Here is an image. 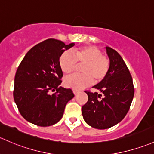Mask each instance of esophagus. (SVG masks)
<instances>
[{
	"mask_svg": "<svg viewBox=\"0 0 154 154\" xmlns=\"http://www.w3.org/2000/svg\"><path fill=\"white\" fill-rule=\"evenodd\" d=\"M73 93L74 94H77L79 93V91H77V90H73Z\"/></svg>",
	"mask_w": 154,
	"mask_h": 154,
	"instance_id": "34e87169",
	"label": "esophagus"
}]
</instances>
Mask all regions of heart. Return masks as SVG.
Masks as SVG:
<instances>
[{
  "label": "heart",
  "instance_id": "obj_1",
  "mask_svg": "<svg viewBox=\"0 0 154 154\" xmlns=\"http://www.w3.org/2000/svg\"><path fill=\"white\" fill-rule=\"evenodd\" d=\"M60 66L65 74H71L77 64L84 65L81 72L83 74L72 75L66 77L64 84L68 88L80 90L95 82L103 81L110 69V61L103 55L101 51L94 46H85L66 51L60 57Z\"/></svg>",
  "mask_w": 154,
  "mask_h": 154
}]
</instances>
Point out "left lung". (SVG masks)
Returning <instances> with one entry per match:
<instances>
[{"label": "left lung", "instance_id": "1", "mask_svg": "<svg viewBox=\"0 0 154 154\" xmlns=\"http://www.w3.org/2000/svg\"><path fill=\"white\" fill-rule=\"evenodd\" d=\"M110 69L106 78L93 86L103 94L85 91L88 102L82 107L87 124L97 129L115 125L127 114L134 95L132 77L122 57L116 50L106 46ZM101 100H100V99Z\"/></svg>", "mask_w": 154, "mask_h": 154}]
</instances>
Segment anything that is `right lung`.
<instances>
[{
	"label": "right lung",
	"instance_id": "1",
	"mask_svg": "<svg viewBox=\"0 0 154 154\" xmlns=\"http://www.w3.org/2000/svg\"><path fill=\"white\" fill-rule=\"evenodd\" d=\"M74 46L48 39L31 48L19 65L13 96L19 112L28 122L46 127L63 117L65 107L74 94L70 88L58 87L63 77L59 60L65 50Z\"/></svg>",
	"mask_w": 154,
	"mask_h": 154
}]
</instances>
